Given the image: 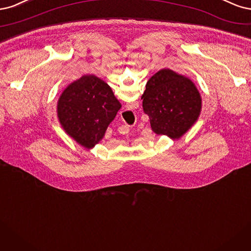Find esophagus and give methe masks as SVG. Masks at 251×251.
Wrapping results in <instances>:
<instances>
[{
  "label": "esophagus",
  "instance_id": "34e87169",
  "mask_svg": "<svg viewBox=\"0 0 251 251\" xmlns=\"http://www.w3.org/2000/svg\"><path fill=\"white\" fill-rule=\"evenodd\" d=\"M125 127H126V126H125ZM127 130H129V129H127Z\"/></svg>",
  "mask_w": 251,
  "mask_h": 251
}]
</instances>
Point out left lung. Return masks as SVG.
Masks as SVG:
<instances>
[{"instance_id": "8db88e82", "label": "left lung", "mask_w": 251, "mask_h": 251, "mask_svg": "<svg viewBox=\"0 0 251 251\" xmlns=\"http://www.w3.org/2000/svg\"><path fill=\"white\" fill-rule=\"evenodd\" d=\"M143 109L153 132L178 140L196 123L201 97L192 80L170 69L153 75L143 96Z\"/></svg>"}]
</instances>
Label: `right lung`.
I'll return each mask as SVG.
<instances>
[{
	"mask_svg": "<svg viewBox=\"0 0 251 251\" xmlns=\"http://www.w3.org/2000/svg\"><path fill=\"white\" fill-rule=\"evenodd\" d=\"M120 108L121 103L106 82L95 75H84L62 92L57 116L63 130L91 149L103 139Z\"/></svg>",
	"mask_w": 251,
	"mask_h": 251,
	"instance_id": "add662e5",
	"label": "right lung"
}]
</instances>
